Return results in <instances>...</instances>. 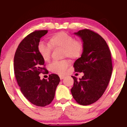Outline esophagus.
<instances>
[{
	"instance_id": "esophagus-1",
	"label": "esophagus",
	"mask_w": 127,
	"mask_h": 127,
	"mask_svg": "<svg viewBox=\"0 0 127 127\" xmlns=\"http://www.w3.org/2000/svg\"><path fill=\"white\" fill-rule=\"evenodd\" d=\"M59 76H60V79H63L65 77L64 76H63V75H60Z\"/></svg>"
}]
</instances>
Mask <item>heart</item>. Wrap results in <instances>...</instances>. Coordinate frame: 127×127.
Masks as SVG:
<instances>
[{
  "instance_id": "b5f03b06",
  "label": "heart",
  "mask_w": 127,
  "mask_h": 127,
  "mask_svg": "<svg viewBox=\"0 0 127 127\" xmlns=\"http://www.w3.org/2000/svg\"><path fill=\"white\" fill-rule=\"evenodd\" d=\"M61 48L63 57L75 59L82 55L84 44L81 40L75 39L72 36L65 32H59L52 36L49 39V43L40 42L37 46L38 52L45 62H49L51 59L52 48ZM70 62L67 59L54 61L49 65L51 72L62 75L66 72Z\"/></svg>"
}]
</instances>
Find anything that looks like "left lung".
<instances>
[{
  "label": "left lung",
  "instance_id": "left-lung-1",
  "mask_svg": "<svg viewBox=\"0 0 127 127\" xmlns=\"http://www.w3.org/2000/svg\"><path fill=\"white\" fill-rule=\"evenodd\" d=\"M82 39L84 51L73 64L75 72H84L79 81L75 76L71 93L78 104L90 105L104 94L112 75L111 52L104 39L90 29L75 33Z\"/></svg>",
  "mask_w": 127,
  "mask_h": 127
}]
</instances>
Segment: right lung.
Wrapping results in <instances>:
<instances>
[{"mask_svg": "<svg viewBox=\"0 0 127 127\" xmlns=\"http://www.w3.org/2000/svg\"><path fill=\"white\" fill-rule=\"evenodd\" d=\"M47 33V30H35L28 34L19 44L14 60V73L21 93L30 103L40 107L51 103L60 81L56 74L49 75L48 79L41 80L39 76L48 73L37 49L40 39Z\"/></svg>", "mask_w": 127, "mask_h": 127, "instance_id": "add662e5", "label": "right lung"}]
</instances>
